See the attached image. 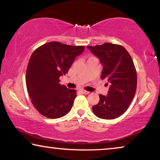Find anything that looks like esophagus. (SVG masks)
Segmentation results:
<instances>
[{
    "mask_svg": "<svg viewBox=\"0 0 160 160\" xmlns=\"http://www.w3.org/2000/svg\"><path fill=\"white\" fill-rule=\"evenodd\" d=\"M80 92L82 93V94H90V92L86 91V90H81Z\"/></svg>",
    "mask_w": 160,
    "mask_h": 160,
    "instance_id": "obj_1",
    "label": "esophagus"
}]
</instances>
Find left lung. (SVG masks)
<instances>
[{
    "label": "left lung",
    "mask_w": 160,
    "mask_h": 160,
    "mask_svg": "<svg viewBox=\"0 0 160 160\" xmlns=\"http://www.w3.org/2000/svg\"><path fill=\"white\" fill-rule=\"evenodd\" d=\"M87 48L99 59L103 66L101 78L110 85L107 96L99 94V103L92 107L93 113L103 119L117 118L128 109L136 92L137 72L132 59L118 44L104 43Z\"/></svg>",
    "instance_id": "1"
}]
</instances>
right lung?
I'll return each instance as SVG.
<instances>
[{
  "label": "right lung",
  "instance_id": "1",
  "mask_svg": "<svg viewBox=\"0 0 160 160\" xmlns=\"http://www.w3.org/2000/svg\"><path fill=\"white\" fill-rule=\"evenodd\" d=\"M83 46H70L51 42L32 53L26 72V85L32 103L41 114L49 118L68 113L76 97V90L61 85L59 78L66 75Z\"/></svg>",
  "mask_w": 160,
  "mask_h": 160
}]
</instances>
